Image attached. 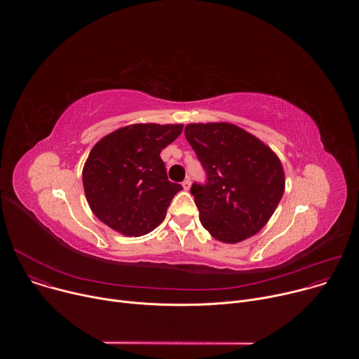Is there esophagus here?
<instances>
[{
	"label": "esophagus",
	"instance_id": "1",
	"mask_svg": "<svg viewBox=\"0 0 359 359\" xmlns=\"http://www.w3.org/2000/svg\"><path fill=\"white\" fill-rule=\"evenodd\" d=\"M182 186H183V189L184 190H189L190 189V186H191V182H190V177H186L184 180H183V183H182Z\"/></svg>",
	"mask_w": 359,
	"mask_h": 359
}]
</instances>
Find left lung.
Listing matches in <instances>:
<instances>
[{
    "label": "left lung",
    "instance_id": "left-lung-1",
    "mask_svg": "<svg viewBox=\"0 0 359 359\" xmlns=\"http://www.w3.org/2000/svg\"><path fill=\"white\" fill-rule=\"evenodd\" d=\"M184 136L206 172V183L190 189L201 226L230 244L259 233L284 193L278 156L260 139L226 122L190 123Z\"/></svg>",
    "mask_w": 359,
    "mask_h": 359
}]
</instances>
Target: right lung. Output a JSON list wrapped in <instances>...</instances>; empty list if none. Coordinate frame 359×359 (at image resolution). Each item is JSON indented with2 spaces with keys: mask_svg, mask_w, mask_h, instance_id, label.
<instances>
[{
  "mask_svg": "<svg viewBox=\"0 0 359 359\" xmlns=\"http://www.w3.org/2000/svg\"><path fill=\"white\" fill-rule=\"evenodd\" d=\"M183 125L136 123L102 137L82 170L93 215L123 236H142L166 217L172 198L183 187L168 179L161 151Z\"/></svg>",
  "mask_w": 359,
  "mask_h": 359,
  "instance_id": "right-lung-1",
  "label": "right lung"
}]
</instances>
